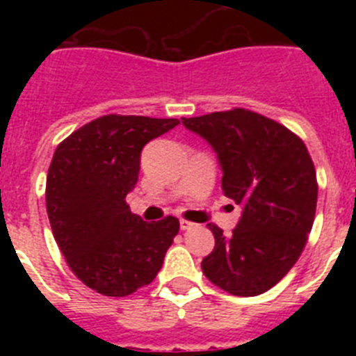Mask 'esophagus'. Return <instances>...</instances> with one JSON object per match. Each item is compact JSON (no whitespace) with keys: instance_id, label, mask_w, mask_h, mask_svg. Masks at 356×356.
Instances as JSON below:
<instances>
[{"instance_id":"esophagus-1","label":"esophagus","mask_w":356,"mask_h":356,"mask_svg":"<svg viewBox=\"0 0 356 356\" xmlns=\"http://www.w3.org/2000/svg\"><path fill=\"white\" fill-rule=\"evenodd\" d=\"M180 228L181 229H191V228H194V222L187 221V219H180Z\"/></svg>"}]
</instances>
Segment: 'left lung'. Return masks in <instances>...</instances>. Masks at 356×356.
<instances>
[{"instance_id":"left-lung-1","label":"left lung","mask_w":356,"mask_h":356,"mask_svg":"<svg viewBox=\"0 0 356 356\" xmlns=\"http://www.w3.org/2000/svg\"><path fill=\"white\" fill-rule=\"evenodd\" d=\"M181 122L213 147L222 193L242 205L232 235L207 225L216 246L201 269L229 294H262L291 271L312 229L317 178L307 146L284 124L246 108Z\"/></svg>"}]
</instances>
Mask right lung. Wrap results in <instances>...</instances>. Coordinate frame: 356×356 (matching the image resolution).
Returning <instances> with one entry per match:
<instances>
[{
  "mask_svg": "<svg viewBox=\"0 0 356 356\" xmlns=\"http://www.w3.org/2000/svg\"><path fill=\"white\" fill-rule=\"evenodd\" d=\"M178 122L108 114L56 146L46 180L53 237L76 278L99 294L122 298L151 284L180 229L176 217L146 222L127 205L143 147Z\"/></svg>",
  "mask_w": 356,
  "mask_h": 356,
  "instance_id": "right-lung-1",
  "label": "right lung"
}]
</instances>
